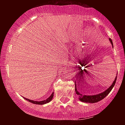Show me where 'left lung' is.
Listing matches in <instances>:
<instances>
[{"instance_id": "8db88e82", "label": "left lung", "mask_w": 125, "mask_h": 125, "mask_svg": "<svg viewBox=\"0 0 125 125\" xmlns=\"http://www.w3.org/2000/svg\"><path fill=\"white\" fill-rule=\"evenodd\" d=\"M109 40H110V41L111 42V44H112V46H113L112 40H111V39H109ZM80 64H81V66H84L85 68H88V66H87L86 62H84V63L83 62V63L82 62H80ZM78 68H79V69H81V74H83V73L82 72L83 70H82V69H81V67H78ZM84 71L87 73L86 69H84ZM79 74H79V73H77L76 74V76H75V78H76V77H77V78H78ZM81 76H82V74H81ZM116 78H117V76L115 78V80L113 81V83L111 84V85L110 86V87H109V88H108V89H107L106 90H105V91H104V92L101 93H100V94H96V95H92V96L91 95H90V96L83 95V94H81V93H79L77 91V89H76V84H75V91H76V93H77V94L78 95V97H79V100H80L81 101H82V102H85V103H94L98 102V101H101V100H102L103 99H104V98H105V97L108 95V94L110 93V91H111V89H113V86H114L115 84L116 81Z\"/></svg>"}]
</instances>
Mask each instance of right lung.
<instances>
[{
  "label": "right lung",
  "instance_id": "1",
  "mask_svg": "<svg viewBox=\"0 0 125 125\" xmlns=\"http://www.w3.org/2000/svg\"><path fill=\"white\" fill-rule=\"evenodd\" d=\"M53 96H54V92L51 94V95L49 97V98L46 99L45 100H43V101H34V100H29L27 98H25V100H26L27 101H28L29 102H31L33 104H44L50 102L51 101L52 99Z\"/></svg>",
  "mask_w": 125,
  "mask_h": 125
}]
</instances>
